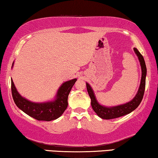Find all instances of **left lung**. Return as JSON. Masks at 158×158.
Returning a JSON list of instances; mask_svg holds the SVG:
<instances>
[{
  "label": "left lung",
  "mask_w": 158,
  "mask_h": 158,
  "mask_svg": "<svg viewBox=\"0 0 158 158\" xmlns=\"http://www.w3.org/2000/svg\"><path fill=\"white\" fill-rule=\"evenodd\" d=\"M134 51L137 56L140 66H141L142 77L139 89H138L137 94L135 95L132 100L126 103H124V104L114 106H106L101 105L97 101L91 86L90 85L89 83H86V88H87L88 93L89 94L90 100H91V106L97 115L101 118L112 119V118H116L120 117V116H125L137 109L141 103L144 96V89H145L147 68L144 57H142L139 52L137 50V48H134Z\"/></svg>",
  "instance_id": "left-lung-1"
}]
</instances>
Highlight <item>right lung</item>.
I'll list each match as a JSON object with an SVG mask.
<instances>
[{"label": "right lung", "instance_id": "right-lung-1", "mask_svg": "<svg viewBox=\"0 0 158 158\" xmlns=\"http://www.w3.org/2000/svg\"><path fill=\"white\" fill-rule=\"evenodd\" d=\"M14 64V62L12 64V68ZM76 81L77 79L74 78L62 83L53 100L45 102H33L21 96L11 80L13 98L17 107L27 115L36 120L49 122L57 119L65 111L68 105V95Z\"/></svg>", "mask_w": 158, "mask_h": 158}]
</instances>
